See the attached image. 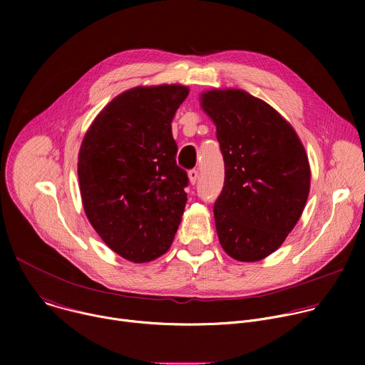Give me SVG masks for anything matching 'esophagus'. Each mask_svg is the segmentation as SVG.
<instances>
[{
    "mask_svg": "<svg viewBox=\"0 0 365 365\" xmlns=\"http://www.w3.org/2000/svg\"><path fill=\"white\" fill-rule=\"evenodd\" d=\"M187 178H189L190 185H195L196 180H197V178H199V172H197V170H190V172L187 173Z\"/></svg>",
    "mask_w": 365,
    "mask_h": 365,
    "instance_id": "esophagus-1",
    "label": "esophagus"
}]
</instances>
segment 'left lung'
Masks as SVG:
<instances>
[{"label":"left lung","instance_id":"1","mask_svg":"<svg viewBox=\"0 0 365 365\" xmlns=\"http://www.w3.org/2000/svg\"><path fill=\"white\" fill-rule=\"evenodd\" d=\"M200 107L217 127L225 163L214 206L220 242L238 262H259L284 242L304 210L307 154L290 123L242 89L205 91Z\"/></svg>","mask_w":365,"mask_h":365}]
</instances>
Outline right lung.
<instances>
[{"instance_id":"right-lung-1","label":"right lung","mask_w":365,"mask_h":365,"mask_svg":"<svg viewBox=\"0 0 365 365\" xmlns=\"http://www.w3.org/2000/svg\"><path fill=\"white\" fill-rule=\"evenodd\" d=\"M185 85L135 86L95 117L78 155L83 211L114 252L147 263L172 245L186 205L172 120Z\"/></svg>"}]
</instances>
